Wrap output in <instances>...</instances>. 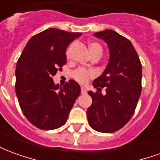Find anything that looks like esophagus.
<instances>
[{"label":"esophagus","instance_id":"1","mask_svg":"<svg viewBox=\"0 0 160 160\" xmlns=\"http://www.w3.org/2000/svg\"><path fill=\"white\" fill-rule=\"evenodd\" d=\"M81 93L82 94L87 93V89H86V88H84V87H81Z\"/></svg>","mask_w":160,"mask_h":160}]
</instances>
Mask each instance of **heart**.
<instances>
[{"label":"heart","mask_w":160,"mask_h":160,"mask_svg":"<svg viewBox=\"0 0 160 160\" xmlns=\"http://www.w3.org/2000/svg\"><path fill=\"white\" fill-rule=\"evenodd\" d=\"M89 48H90V51L92 55L94 54V53H100V54H102V51H103L102 46L96 42H90ZM68 54H69V49H68L66 52L67 56H68ZM94 75H95V72L93 70L87 69V68H77L73 73V79L76 81H78L79 83L81 84H86L89 80V79L94 77Z\"/></svg>","instance_id":"heart-1"}]
</instances>
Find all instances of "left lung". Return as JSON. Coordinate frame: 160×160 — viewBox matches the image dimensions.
I'll use <instances>...</instances> for the list:
<instances>
[{"label": "left lung", "mask_w": 160, "mask_h": 160, "mask_svg": "<svg viewBox=\"0 0 160 160\" xmlns=\"http://www.w3.org/2000/svg\"><path fill=\"white\" fill-rule=\"evenodd\" d=\"M110 49V60L103 74L93 80L98 91L88 92L92 103L87 109V120L94 130L113 133L130 120L141 92L142 69L140 58L129 40L112 30L96 32Z\"/></svg>", "instance_id": "left-lung-1"}]
</instances>
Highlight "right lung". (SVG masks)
I'll return each mask as SVG.
<instances>
[{
    "instance_id": "1",
    "label": "right lung",
    "mask_w": 160,
    "mask_h": 160,
    "mask_svg": "<svg viewBox=\"0 0 160 160\" xmlns=\"http://www.w3.org/2000/svg\"><path fill=\"white\" fill-rule=\"evenodd\" d=\"M81 32L49 28L28 41L17 62L15 92L23 114L31 123L51 130L66 123L80 94V87L70 80L62 87L53 76L67 62L66 49Z\"/></svg>"
}]
</instances>
